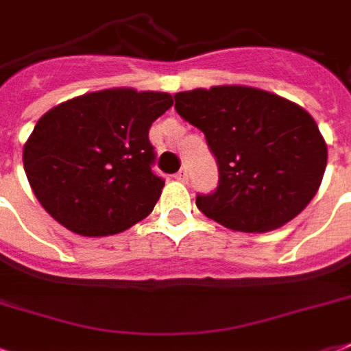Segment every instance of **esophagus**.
<instances>
[{
	"label": "esophagus",
	"instance_id": "1",
	"mask_svg": "<svg viewBox=\"0 0 351 351\" xmlns=\"http://www.w3.org/2000/svg\"><path fill=\"white\" fill-rule=\"evenodd\" d=\"M176 179H178V181H181V183H186V181H189V173H186L185 168H183V170H179V172L176 173Z\"/></svg>",
	"mask_w": 351,
	"mask_h": 351
}]
</instances>
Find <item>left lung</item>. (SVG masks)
I'll return each mask as SVG.
<instances>
[{
    "mask_svg": "<svg viewBox=\"0 0 351 351\" xmlns=\"http://www.w3.org/2000/svg\"><path fill=\"white\" fill-rule=\"evenodd\" d=\"M176 110L206 134L219 185L198 194L202 213L235 232H269L298 217L318 193L327 145L295 102L247 86L173 95Z\"/></svg>",
    "mask_w": 351,
    "mask_h": 351,
    "instance_id": "1",
    "label": "left lung"
}]
</instances>
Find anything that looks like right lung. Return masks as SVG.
I'll return each instance as SVG.
<instances>
[{
    "mask_svg": "<svg viewBox=\"0 0 351 351\" xmlns=\"http://www.w3.org/2000/svg\"><path fill=\"white\" fill-rule=\"evenodd\" d=\"M172 95L114 88L48 110L24 145L40 206L74 234L112 235L153 211L165 179L153 173L149 127Z\"/></svg>",
    "mask_w": 351,
    "mask_h": 351,
    "instance_id": "1",
    "label": "right lung"
}]
</instances>
